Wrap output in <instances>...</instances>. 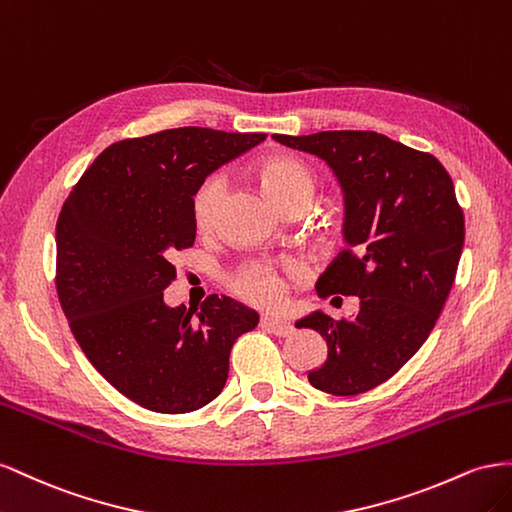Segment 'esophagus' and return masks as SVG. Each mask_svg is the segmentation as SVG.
<instances>
[{"instance_id":"34e87169","label":"esophagus","mask_w":512,"mask_h":512,"mask_svg":"<svg viewBox=\"0 0 512 512\" xmlns=\"http://www.w3.org/2000/svg\"><path fill=\"white\" fill-rule=\"evenodd\" d=\"M261 328L279 334V337H287V334L294 332V324L291 321L283 319V317H274V315H264L261 317Z\"/></svg>"}]
</instances>
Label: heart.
Here are the masks:
<instances>
[{"label":"heart","mask_w":512,"mask_h":512,"mask_svg":"<svg viewBox=\"0 0 512 512\" xmlns=\"http://www.w3.org/2000/svg\"><path fill=\"white\" fill-rule=\"evenodd\" d=\"M257 180L264 188L268 199L281 212L302 206L306 208L315 195V178L311 169L302 160L294 156H270L257 165ZM225 191V182L221 175H208L203 180L191 199L193 225L199 233H208L214 229L218 206H221ZM229 287L236 296L251 304H272L283 294V281L274 268L268 264H251L240 266L229 276Z\"/></svg>","instance_id":"1"}]
</instances>
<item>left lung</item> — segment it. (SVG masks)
Segmentation results:
<instances>
[{"mask_svg": "<svg viewBox=\"0 0 512 512\" xmlns=\"http://www.w3.org/2000/svg\"><path fill=\"white\" fill-rule=\"evenodd\" d=\"M287 148L315 154L345 195V251L319 276V296H358L352 319L324 311L296 321L328 345L309 373L328 394L367 392L384 384L427 341L455 283L465 221L440 160L373 130L272 135Z\"/></svg>", "mask_w": 512, "mask_h": 512, "instance_id": "1", "label": "left lung"}]
</instances>
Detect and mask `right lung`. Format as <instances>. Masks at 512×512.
Returning a JSON list of instances; mask_svg holds the SVG:
<instances>
[{
  "mask_svg": "<svg viewBox=\"0 0 512 512\" xmlns=\"http://www.w3.org/2000/svg\"><path fill=\"white\" fill-rule=\"evenodd\" d=\"M266 139L184 126L109 145L57 218L55 285L83 354L130 401L188 414L221 394L229 354L259 315L227 296L167 306L171 257L195 244L191 199L212 171Z\"/></svg>",
  "mask_w": 512,
  "mask_h": 512,
  "instance_id": "add662e5",
  "label": "right lung"
}]
</instances>
